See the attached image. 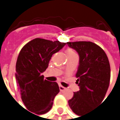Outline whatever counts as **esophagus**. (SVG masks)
I'll use <instances>...</instances> for the list:
<instances>
[{
	"label": "esophagus",
	"mask_w": 120,
	"mask_h": 120,
	"mask_svg": "<svg viewBox=\"0 0 120 120\" xmlns=\"http://www.w3.org/2000/svg\"><path fill=\"white\" fill-rule=\"evenodd\" d=\"M59 89H60V90L61 92H63V91H64V90H66V88H65L64 87L62 86V85H60V86H59Z\"/></svg>",
	"instance_id": "34e87169"
}]
</instances>
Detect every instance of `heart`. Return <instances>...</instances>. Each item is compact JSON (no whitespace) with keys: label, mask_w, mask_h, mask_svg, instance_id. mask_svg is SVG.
Wrapping results in <instances>:
<instances>
[{"label":"heart","mask_w":120,"mask_h":120,"mask_svg":"<svg viewBox=\"0 0 120 120\" xmlns=\"http://www.w3.org/2000/svg\"><path fill=\"white\" fill-rule=\"evenodd\" d=\"M75 53V51H74V50L71 49H67L66 50V53H67V56H69V55H70V54H71V53Z\"/></svg>","instance_id":"obj_1"}]
</instances>
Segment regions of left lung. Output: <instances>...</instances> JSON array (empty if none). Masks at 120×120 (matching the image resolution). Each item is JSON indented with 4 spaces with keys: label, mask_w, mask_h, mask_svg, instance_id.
Here are the masks:
<instances>
[{
    "label": "left lung",
    "mask_w": 120,
    "mask_h": 120,
    "mask_svg": "<svg viewBox=\"0 0 120 120\" xmlns=\"http://www.w3.org/2000/svg\"><path fill=\"white\" fill-rule=\"evenodd\" d=\"M67 44L79 55L76 76L80 90L74 92L68 103L72 111L81 116L103 101L110 83V63L104 51L93 42L74 41Z\"/></svg>",
    "instance_id": "1"
}]
</instances>
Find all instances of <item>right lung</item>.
<instances>
[{"label":"right lung","instance_id":"add662e5","mask_svg":"<svg viewBox=\"0 0 120 120\" xmlns=\"http://www.w3.org/2000/svg\"><path fill=\"white\" fill-rule=\"evenodd\" d=\"M65 44L36 38L28 42L19 54L15 76L21 98L27 109L36 115L49 112L60 92L58 83L44 79L42 73L47 69L53 54Z\"/></svg>","mask_w":120,"mask_h":120}]
</instances>
